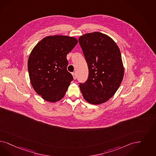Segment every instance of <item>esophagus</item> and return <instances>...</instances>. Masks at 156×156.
I'll return each instance as SVG.
<instances>
[{"mask_svg":"<svg viewBox=\"0 0 156 156\" xmlns=\"http://www.w3.org/2000/svg\"><path fill=\"white\" fill-rule=\"evenodd\" d=\"M72 75L73 76L74 79V80H76V74L74 73H72Z\"/></svg>","mask_w":156,"mask_h":156,"instance_id":"1","label":"esophagus"}]
</instances>
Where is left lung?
<instances>
[{
    "label": "left lung",
    "instance_id": "8db88e82",
    "mask_svg": "<svg viewBox=\"0 0 156 156\" xmlns=\"http://www.w3.org/2000/svg\"><path fill=\"white\" fill-rule=\"evenodd\" d=\"M89 69L87 81L80 83L87 102L98 105L107 101L120 85L124 67L118 46L102 33H86L79 38Z\"/></svg>",
    "mask_w": 156,
    "mask_h": 156
}]
</instances>
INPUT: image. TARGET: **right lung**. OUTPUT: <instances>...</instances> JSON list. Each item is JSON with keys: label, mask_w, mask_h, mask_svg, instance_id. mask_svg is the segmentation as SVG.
<instances>
[{"label": "right lung", "mask_w": 156, "mask_h": 156, "mask_svg": "<svg viewBox=\"0 0 156 156\" xmlns=\"http://www.w3.org/2000/svg\"><path fill=\"white\" fill-rule=\"evenodd\" d=\"M77 39L67 36H49L33 48L27 62L33 88L47 101L62 100L73 77L67 70V55L75 47Z\"/></svg>", "instance_id": "1"}]
</instances>
